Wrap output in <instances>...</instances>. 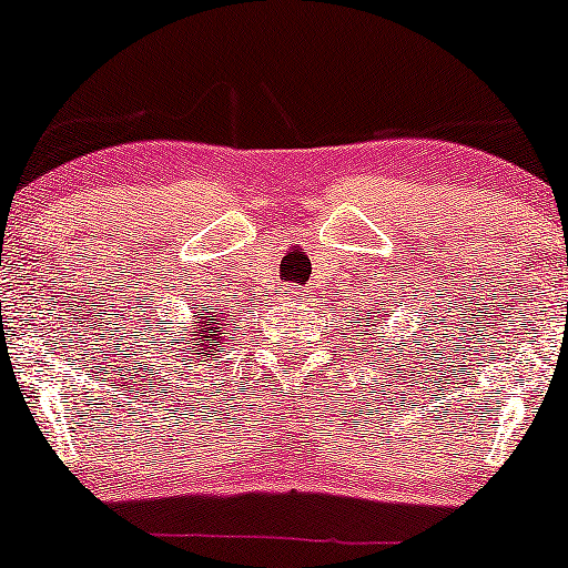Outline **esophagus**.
<instances>
[{"mask_svg":"<svg viewBox=\"0 0 568 568\" xmlns=\"http://www.w3.org/2000/svg\"><path fill=\"white\" fill-rule=\"evenodd\" d=\"M285 298H293V302H302L304 296H310V291H304L302 285H291V288L283 291Z\"/></svg>","mask_w":568,"mask_h":568,"instance_id":"esophagus-1","label":"esophagus"}]
</instances>
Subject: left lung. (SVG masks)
<instances>
[{
	"instance_id": "8db88e82",
	"label": "left lung",
	"mask_w": 568,
	"mask_h": 568,
	"mask_svg": "<svg viewBox=\"0 0 568 568\" xmlns=\"http://www.w3.org/2000/svg\"><path fill=\"white\" fill-rule=\"evenodd\" d=\"M361 321H366V323H371V310L366 312V317H361ZM393 342H395V338H393ZM414 344H416V338H414ZM379 355H382V352H379ZM387 361H389V357H387Z\"/></svg>"
}]
</instances>
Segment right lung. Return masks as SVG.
I'll use <instances>...</instances> for the list:
<instances>
[{"instance_id": "add662e5", "label": "right lung", "mask_w": 568, "mask_h": 568, "mask_svg": "<svg viewBox=\"0 0 568 568\" xmlns=\"http://www.w3.org/2000/svg\"><path fill=\"white\" fill-rule=\"evenodd\" d=\"M192 328L181 331L179 336H171L165 344H160V355H165L162 361L173 363V368H179V374L184 376V371H192L194 366H205L207 361L221 355V344L226 342L224 334L232 328V315L226 312H207L205 304L192 306Z\"/></svg>"}]
</instances>
